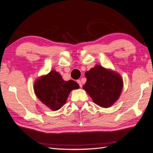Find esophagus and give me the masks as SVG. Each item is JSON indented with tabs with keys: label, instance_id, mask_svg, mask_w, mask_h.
I'll list each match as a JSON object with an SVG mask.
<instances>
[{
	"label": "esophagus",
	"instance_id": "esophagus-1",
	"mask_svg": "<svg viewBox=\"0 0 153 153\" xmlns=\"http://www.w3.org/2000/svg\"><path fill=\"white\" fill-rule=\"evenodd\" d=\"M77 82L78 83V84H79V87H80V88H82V84L81 81H80V80H77Z\"/></svg>",
	"mask_w": 153,
	"mask_h": 153
}]
</instances>
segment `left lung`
<instances>
[{
    "label": "left lung",
    "instance_id": "left-lung-1",
    "mask_svg": "<svg viewBox=\"0 0 153 153\" xmlns=\"http://www.w3.org/2000/svg\"><path fill=\"white\" fill-rule=\"evenodd\" d=\"M86 82L83 89L95 104L103 108L112 106L120 98L123 87V79L112 69L96 65L85 73Z\"/></svg>",
    "mask_w": 153,
    "mask_h": 153
}]
</instances>
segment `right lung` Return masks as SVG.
<instances>
[{"label":"right lung","instance_id":"1","mask_svg":"<svg viewBox=\"0 0 153 153\" xmlns=\"http://www.w3.org/2000/svg\"><path fill=\"white\" fill-rule=\"evenodd\" d=\"M79 84L74 80L65 81L61 74L52 70L40 77L33 84L37 98L52 111H57L65 104L71 90L78 89Z\"/></svg>","mask_w":153,"mask_h":153}]
</instances>
